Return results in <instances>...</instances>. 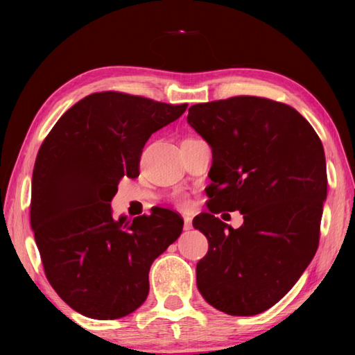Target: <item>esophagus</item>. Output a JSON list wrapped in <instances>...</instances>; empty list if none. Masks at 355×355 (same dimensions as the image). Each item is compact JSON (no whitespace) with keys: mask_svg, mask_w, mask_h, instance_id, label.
<instances>
[{"mask_svg":"<svg viewBox=\"0 0 355 355\" xmlns=\"http://www.w3.org/2000/svg\"><path fill=\"white\" fill-rule=\"evenodd\" d=\"M183 220H184L183 229L184 230H191L192 229V218L191 216H183Z\"/></svg>","mask_w":355,"mask_h":355,"instance_id":"34e87169","label":"esophagus"}]
</instances>
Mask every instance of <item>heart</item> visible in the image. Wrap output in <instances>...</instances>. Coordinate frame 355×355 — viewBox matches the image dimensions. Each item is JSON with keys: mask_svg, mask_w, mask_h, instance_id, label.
Returning a JSON list of instances; mask_svg holds the SVG:
<instances>
[{"mask_svg": "<svg viewBox=\"0 0 355 355\" xmlns=\"http://www.w3.org/2000/svg\"><path fill=\"white\" fill-rule=\"evenodd\" d=\"M178 201H180V202H182V205H183V202H184V198H180Z\"/></svg>", "mask_w": 355, "mask_h": 355, "instance_id": "obj_1", "label": "heart"}]
</instances>
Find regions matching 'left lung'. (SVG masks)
<instances>
[{"label":"left lung","instance_id":"1","mask_svg":"<svg viewBox=\"0 0 355 355\" xmlns=\"http://www.w3.org/2000/svg\"><path fill=\"white\" fill-rule=\"evenodd\" d=\"M187 123L212 148L209 214L193 218L209 250L197 263L206 302L254 315L279 302L319 245L327 163L313 126L290 105L256 96L197 103ZM238 209L239 230L214 215Z\"/></svg>","mask_w":355,"mask_h":355}]
</instances>
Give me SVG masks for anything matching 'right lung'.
<instances>
[{
  "mask_svg": "<svg viewBox=\"0 0 355 355\" xmlns=\"http://www.w3.org/2000/svg\"><path fill=\"white\" fill-rule=\"evenodd\" d=\"M169 105L117 92L89 94L51 128L36 155L30 224L59 297L92 319H120L145 302L149 268L182 235L183 218L155 207L112 218L122 177H139L150 134L177 120Z\"/></svg>",
  "mask_w": 355,
  "mask_h": 355,
  "instance_id": "right-lung-1",
  "label": "right lung"
}]
</instances>
